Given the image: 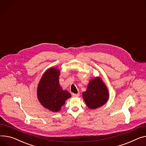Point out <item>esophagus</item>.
Listing matches in <instances>:
<instances>
[{"label":"esophagus","instance_id":"obj_1","mask_svg":"<svg viewBox=\"0 0 146 146\" xmlns=\"http://www.w3.org/2000/svg\"><path fill=\"white\" fill-rule=\"evenodd\" d=\"M72 96L74 97H78L80 96V93H78V94H72Z\"/></svg>","mask_w":146,"mask_h":146}]
</instances>
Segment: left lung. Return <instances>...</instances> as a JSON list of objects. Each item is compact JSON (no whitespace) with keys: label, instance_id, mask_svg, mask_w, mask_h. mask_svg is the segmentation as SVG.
<instances>
[{"label":"left lung","instance_id":"left-lung-1","mask_svg":"<svg viewBox=\"0 0 146 146\" xmlns=\"http://www.w3.org/2000/svg\"><path fill=\"white\" fill-rule=\"evenodd\" d=\"M82 97L87 106L95 109L103 106L108 101L109 97L108 89L101 78L96 77L89 81Z\"/></svg>","mask_w":146,"mask_h":146}]
</instances>
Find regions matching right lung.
<instances>
[{
  "label": "right lung",
  "mask_w": 146,
  "mask_h": 146,
  "mask_svg": "<svg viewBox=\"0 0 146 146\" xmlns=\"http://www.w3.org/2000/svg\"><path fill=\"white\" fill-rule=\"evenodd\" d=\"M60 71L51 67L42 75L37 87V98L40 104L49 110L57 112L65 104L71 94L63 90L59 84Z\"/></svg>",
  "instance_id": "1"
}]
</instances>
